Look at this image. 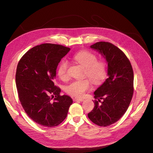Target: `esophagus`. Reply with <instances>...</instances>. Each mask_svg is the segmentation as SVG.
<instances>
[{
    "instance_id": "obj_1",
    "label": "esophagus",
    "mask_w": 153,
    "mask_h": 153,
    "mask_svg": "<svg viewBox=\"0 0 153 153\" xmlns=\"http://www.w3.org/2000/svg\"><path fill=\"white\" fill-rule=\"evenodd\" d=\"M73 100L74 101H84V100H83V99H81V98H73Z\"/></svg>"
}]
</instances>
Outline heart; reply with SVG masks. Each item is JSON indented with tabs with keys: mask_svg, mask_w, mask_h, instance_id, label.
<instances>
[{
	"mask_svg": "<svg viewBox=\"0 0 153 153\" xmlns=\"http://www.w3.org/2000/svg\"><path fill=\"white\" fill-rule=\"evenodd\" d=\"M73 59L84 68V75L92 82L98 85L102 83L107 76V66L104 60H98L97 55L88 50H82L74 54ZM69 62L62 59L57 67V74L61 79L64 80L68 78V69ZM91 82L89 79L76 80L66 87V92L69 95L80 98L85 92L91 89Z\"/></svg>",
	"mask_w": 153,
	"mask_h": 153,
	"instance_id": "heart-1",
	"label": "heart"
}]
</instances>
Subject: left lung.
I'll return each instance as SVG.
<instances>
[{
  "label": "left lung",
  "instance_id": "obj_1",
  "mask_svg": "<svg viewBox=\"0 0 153 153\" xmlns=\"http://www.w3.org/2000/svg\"><path fill=\"white\" fill-rule=\"evenodd\" d=\"M102 54L108 63V75L94 92V107L88 114L91 121L100 126H108L126 112L133 94V71L123 51L112 43L100 41L91 46Z\"/></svg>",
  "mask_w": 153,
  "mask_h": 153
}]
</instances>
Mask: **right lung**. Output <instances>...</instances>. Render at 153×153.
<instances>
[{
	"label": "right lung",
	"mask_w": 153,
	"mask_h": 153,
	"mask_svg": "<svg viewBox=\"0 0 153 153\" xmlns=\"http://www.w3.org/2000/svg\"><path fill=\"white\" fill-rule=\"evenodd\" d=\"M70 48L44 43L32 48L23 55L16 72L20 101L27 115L41 126L52 128L66 119L73 100L60 95L54 84L56 69Z\"/></svg>",
	"instance_id": "add662e5"
}]
</instances>
